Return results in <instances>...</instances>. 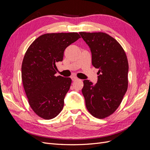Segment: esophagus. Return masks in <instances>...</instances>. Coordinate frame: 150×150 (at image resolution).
<instances>
[{
	"mask_svg": "<svg viewBox=\"0 0 150 150\" xmlns=\"http://www.w3.org/2000/svg\"><path fill=\"white\" fill-rule=\"evenodd\" d=\"M71 79H72V81H76V80H77V79H78V78H77V77H76V76H72V77H71Z\"/></svg>",
	"mask_w": 150,
	"mask_h": 150,
	"instance_id": "esophagus-1",
	"label": "esophagus"
}]
</instances>
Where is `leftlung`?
Wrapping results in <instances>:
<instances>
[{
	"instance_id": "8db88e82",
	"label": "left lung",
	"mask_w": 150,
	"mask_h": 150,
	"mask_svg": "<svg viewBox=\"0 0 150 150\" xmlns=\"http://www.w3.org/2000/svg\"><path fill=\"white\" fill-rule=\"evenodd\" d=\"M92 54V64L99 69L98 82L83 81L82 93L91 115L99 119L110 116L119 107L128 85V62L120 43L106 33H79Z\"/></svg>"
}]
</instances>
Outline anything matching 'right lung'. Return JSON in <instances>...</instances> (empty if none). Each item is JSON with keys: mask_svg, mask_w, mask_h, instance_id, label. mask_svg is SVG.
I'll use <instances>...</instances> for the list:
<instances>
[{"mask_svg": "<svg viewBox=\"0 0 150 150\" xmlns=\"http://www.w3.org/2000/svg\"><path fill=\"white\" fill-rule=\"evenodd\" d=\"M81 38L77 33H48L39 36L27 50L22 64V80L32 110L45 120L56 117L64 106L70 78L56 76V62L64 50Z\"/></svg>", "mask_w": 150, "mask_h": 150, "instance_id": "add662e5", "label": "right lung"}]
</instances>
